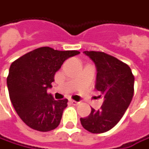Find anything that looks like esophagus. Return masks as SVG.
<instances>
[{
    "label": "esophagus",
    "mask_w": 149,
    "mask_h": 149,
    "mask_svg": "<svg viewBox=\"0 0 149 149\" xmlns=\"http://www.w3.org/2000/svg\"><path fill=\"white\" fill-rule=\"evenodd\" d=\"M70 102H71L72 105H75V106L79 104V102H77V101H74V100H70Z\"/></svg>",
    "instance_id": "34e87169"
}]
</instances>
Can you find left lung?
<instances>
[{
    "mask_svg": "<svg viewBox=\"0 0 149 149\" xmlns=\"http://www.w3.org/2000/svg\"><path fill=\"white\" fill-rule=\"evenodd\" d=\"M95 63V88L103 99L100 109L92 107L89 116L81 118L82 127L92 133H105L115 126L128 107L134 93V76L131 68L118 58L102 52H83Z\"/></svg>",
    "mask_w": 149,
    "mask_h": 149,
    "instance_id": "obj_1",
    "label": "left lung"
}]
</instances>
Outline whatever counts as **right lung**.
I'll return each instance as SVG.
<instances>
[{"mask_svg": "<svg viewBox=\"0 0 149 149\" xmlns=\"http://www.w3.org/2000/svg\"><path fill=\"white\" fill-rule=\"evenodd\" d=\"M78 51H57L49 47L35 49L11 63L7 77L10 99L16 113L32 129L48 132L59 125L68 99L55 100L47 88L68 58Z\"/></svg>", "mask_w": 149, "mask_h": 149, "instance_id": "right-lung-1", "label": "right lung"}]
</instances>
